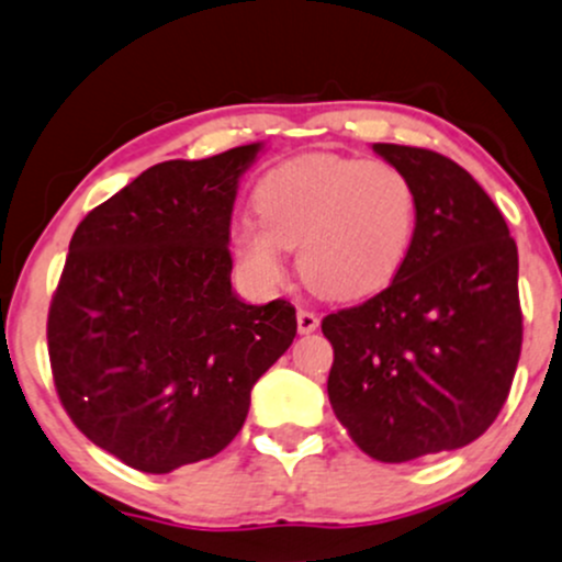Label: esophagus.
Returning <instances> with one entry per match:
<instances>
[{
    "label": "esophagus",
    "instance_id": "esophagus-1",
    "mask_svg": "<svg viewBox=\"0 0 562 562\" xmlns=\"http://www.w3.org/2000/svg\"><path fill=\"white\" fill-rule=\"evenodd\" d=\"M295 319H299V333H314L319 328V317L310 310H299Z\"/></svg>",
    "mask_w": 562,
    "mask_h": 562
}]
</instances>
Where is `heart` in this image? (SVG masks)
<instances>
[{"label": "heart", "mask_w": 562, "mask_h": 562, "mask_svg": "<svg viewBox=\"0 0 562 562\" xmlns=\"http://www.w3.org/2000/svg\"><path fill=\"white\" fill-rule=\"evenodd\" d=\"M258 221L234 229V252L261 285L282 277V250L299 248V274L328 299H366L400 274L418 202L403 170L384 159L304 154L252 189Z\"/></svg>", "instance_id": "obj_1"}]
</instances>
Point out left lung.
<instances>
[{"instance_id":"8db88e82","label":"left lung","mask_w":562,"mask_h":562,"mask_svg":"<svg viewBox=\"0 0 562 562\" xmlns=\"http://www.w3.org/2000/svg\"><path fill=\"white\" fill-rule=\"evenodd\" d=\"M418 215L392 285L323 319L328 397L360 451L403 464L470 446L507 403L522 347L517 245L483 187L429 149L373 144Z\"/></svg>"}]
</instances>
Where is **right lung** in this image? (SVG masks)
<instances>
[{"instance_id": "right-lung-1", "label": "right lung", "mask_w": 562, "mask_h": 562, "mask_svg": "<svg viewBox=\"0 0 562 562\" xmlns=\"http://www.w3.org/2000/svg\"><path fill=\"white\" fill-rule=\"evenodd\" d=\"M261 144L140 172L74 232L47 314L55 392L77 429L138 472L221 453L295 310L232 291L229 224Z\"/></svg>"}]
</instances>
